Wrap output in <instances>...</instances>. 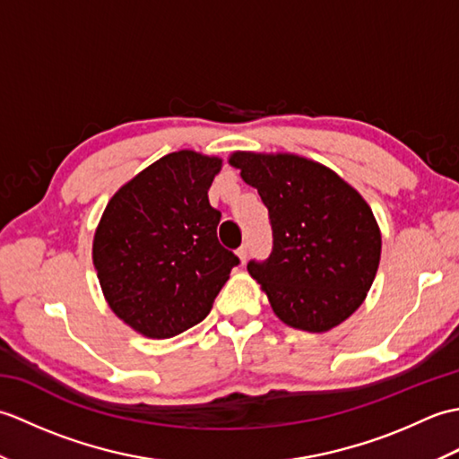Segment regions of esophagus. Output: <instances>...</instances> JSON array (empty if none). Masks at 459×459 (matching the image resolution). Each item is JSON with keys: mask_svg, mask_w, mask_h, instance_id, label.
<instances>
[{"mask_svg": "<svg viewBox=\"0 0 459 459\" xmlns=\"http://www.w3.org/2000/svg\"><path fill=\"white\" fill-rule=\"evenodd\" d=\"M237 255H238V258H240L242 264H245L247 258H248V245H242V247L237 250Z\"/></svg>", "mask_w": 459, "mask_h": 459, "instance_id": "obj_1", "label": "esophagus"}]
</instances>
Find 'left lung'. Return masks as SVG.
<instances>
[{
  "instance_id": "obj_1",
  "label": "left lung",
  "mask_w": 459,
  "mask_h": 459,
  "mask_svg": "<svg viewBox=\"0 0 459 459\" xmlns=\"http://www.w3.org/2000/svg\"><path fill=\"white\" fill-rule=\"evenodd\" d=\"M229 163L268 207L272 252L248 272L286 325L321 333L363 304L380 260L367 201L325 165L294 153L235 152Z\"/></svg>"
}]
</instances>
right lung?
Instances as JSON below:
<instances>
[{
    "mask_svg": "<svg viewBox=\"0 0 459 459\" xmlns=\"http://www.w3.org/2000/svg\"><path fill=\"white\" fill-rule=\"evenodd\" d=\"M221 160L168 153L116 191L94 232L102 294L124 324L168 339L209 316L238 256L217 238L209 187Z\"/></svg>",
    "mask_w": 459,
    "mask_h": 459,
    "instance_id": "obj_1",
    "label": "right lung"
}]
</instances>
